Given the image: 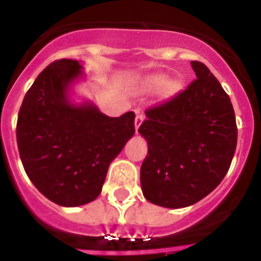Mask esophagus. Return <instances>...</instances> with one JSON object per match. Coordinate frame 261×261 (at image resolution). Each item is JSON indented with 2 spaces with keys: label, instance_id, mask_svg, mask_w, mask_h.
<instances>
[{
  "label": "esophagus",
  "instance_id": "1",
  "mask_svg": "<svg viewBox=\"0 0 261 261\" xmlns=\"http://www.w3.org/2000/svg\"><path fill=\"white\" fill-rule=\"evenodd\" d=\"M145 116L142 114H138L137 116H136V120H135V125H136V130H138V128H140V125L142 124V121H144Z\"/></svg>",
  "mask_w": 261,
  "mask_h": 261
}]
</instances>
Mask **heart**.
<instances>
[{"instance_id": "b5f03b06", "label": "heart", "mask_w": 261, "mask_h": 261, "mask_svg": "<svg viewBox=\"0 0 261 261\" xmlns=\"http://www.w3.org/2000/svg\"><path fill=\"white\" fill-rule=\"evenodd\" d=\"M151 82H153V84L159 85V86H161V85H165L166 84V80H165V78L156 77V78H153V80H151Z\"/></svg>"}]
</instances>
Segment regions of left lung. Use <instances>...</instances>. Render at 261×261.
<instances>
[{
  "label": "left lung",
  "instance_id": "obj_1",
  "mask_svg": "<svg viewBox=\"0 0 261 261\" xmlns=\"http://www.w3.org/2000/svg\"><path fill=\"white\" fill-rule=\"evenodd\" d=\"M191 65L197 78L147 108L138 128L149 145L142 193L165 208L190 206L208 196L229 171L238 140L229 95L202 62Z\"/></svg>",
  "mask_w": 261,
  "mask_h": 261
}]
</instances>
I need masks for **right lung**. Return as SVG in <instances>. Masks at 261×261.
Listing matches in <instances>:
<instances>
[{"label":"right lung","mask_w":261,"mask_h":261,"mask_svg":"<svg viewBox=\"0 0 261 261\" xmlns=\"http://www.w3.org/2000/svg\"><path fill=\"white\" fill-rule=\"evenodd\" d=\"M75 60L53 61L24 95L17 144L24 171L43 195L61 206H80L100 195L108 166L135 135V112L102 114L91 103L69 102L82 75Z\"/></svg>","instance_id":"add662e5"}]
</instances>
